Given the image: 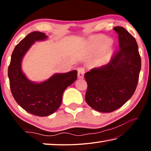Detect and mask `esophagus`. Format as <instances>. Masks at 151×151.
<instances>
[{
	"mask_svg": "<svg viewBox=\"0 0 151 151\" xmlns=\"http://www.w3.org/2000/svg\"><path fill=\"white\" fill-rule=\"evenodd\" d=\"M85 73V68L81 67L78 69V78H83L84 77V74Z\"/></svg>",
	"mask_w": 151,
	"mask_h": 151,
	"instance_id": "obj_1",
	"label": "esophagus"
}]
</instances>
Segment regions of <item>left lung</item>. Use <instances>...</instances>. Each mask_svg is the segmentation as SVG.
I'll return each mask as SVG.
<instances>
[{
	"instance_id": "8db88e82",
	"label": "left lung",
	"mask_w": 151,
	"mask_h": 151,
	"mask_svg": "<svg viewBox=\"0 0 151 151\" xmlns=\"http://www.w3.org/2000/svg\"><path fill=\"white\" fill-rule=\"evenodd\" d=\"M119 48L108 64L85 74V101L97 111L111 112L133 95L139 82L141 58L136 40L124 28L117 26Z\"/></svg>"
}]
</instances>
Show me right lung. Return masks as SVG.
Segmentation results:
<instances>
[{
  "label": "right lung",
  "instance_id": "add662e5",
  "mask_svg": "<svg viewBox=\"0 0 151 151\" xmlns=\"http://www.w3.org/2000/svg\"><path fill=\"white\" fill-rule=\"evenodd\" d=\"M45 33L34 31L26 36L12 52L8 68L10 88L17 103L29 113L46 116L54 113L62 103L64 91L77 78V71L56 74L41 83L30 81L21 70V61L27 51L37 40L47 39Z\"/></svg>",
  "mask_w": 151,
  "mask_h": 151
}]
</instances>
